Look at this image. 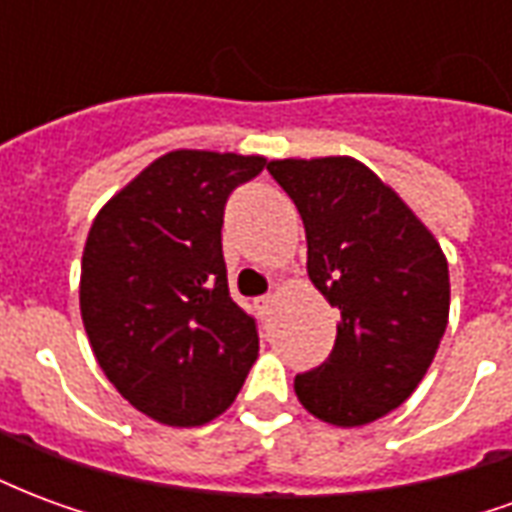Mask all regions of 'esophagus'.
Returning <instances> with one entry per match:
<instances>
[{
  "mask_svg": "<svg viewBox=\"0 0 512 512\" xmlns=\"http://www.w3.org/2000/svg\"><path fill=\"white\" fill-rule=\"evenodd\" d=\"M274 304H277V296H271V293H268V296H257L255 299V307L260 315H271Z\"/></svg>",
  "mask_w": 512,
  "mask_h": 512,
  "instance_id": "1",
  "label": "esophagus"
}]
</instances>
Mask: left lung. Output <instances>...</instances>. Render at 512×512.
<instances>
[{
    "mask_svg": "<svg viewBox=\"0 0 512 512\" xmlns=\"http://www.w3.org/2000/svg\"><path fill=\"white\" fill-rule=\"evenodd\" d=\"M268 172L301 213L312 285L340 310L334 351L293 389L329 425L376 422L406 403L439 351L450 318L447 257L356 158H279Z\"/></svg>",
    "mask_w": 512,
    "mask_h": 512,
    "instance_id": "8db88e82",
    "label": "left lung"
}]
</instances>
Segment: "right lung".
<instances>
[{
  "label": "right lung",
  "instance_id": "obj_1",
  "mask_svg": "<svg viewBox=\"0 0 512 512\" xmlns=\"http://www.w3.org/2000/svg\"><path fill=\"white\" fill-rule=\"evenodd\" d=\"M263 156L172 150L95 216L82 255L79 307L106 378L172 428L230 408L260 340L227 288L224 202L263 172Z\"/></svg>",
  "mask_w": 512,
  "mask_h": 512
}]
</instances>
